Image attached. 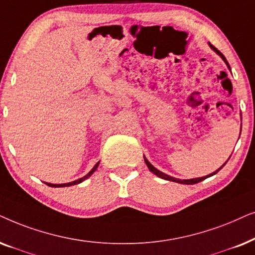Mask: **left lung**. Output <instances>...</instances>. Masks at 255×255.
<instances>
[{"label": "left lung", "mask_w": 255, "mask_h": 255, "mask_svg": "<svg viewBox=\"0 0 255 255\" xmlns=\"http://www.w3.org/2000/svg\"><path fill=\"white\" fill-rule=\"evenodd\" d=\"M209 45H210V47H211V49H212L213 51H215V52H216L217 54H218V56H220V58H222V59L224 60V62H225V64H226V65H227V67H229V70L231 71V67H230V65H229V63H227L226 58H225V57H224V54H223L222 52H220V51L217 50L215 46L211 45V44H210V43H209ZM240 133H242V128H240ZM239 137H240V135H239ZM230 157H231V156H230ZM230 157L227 158V161H229ZM143 158H144V162H145V164H147V167H148L149 170H150V171L152 172V174H155L156 176H157V177H159V178H163V179H167V181H170V182H176V183H179V184H188V185H189V184H196V183H199V182L204 181L205 178H209V177H211V176L216 175L217 172H218V171L220 170V169H222V168L224 167V165L226 164V162H227V161H226L225 163H224V164L222 165V167H220V168L218 169V170L213 171L212 174H210V175H206V176H204V177H197V178H191V179H178V178L171 177V176H169V175H167V174H164V172L159 171L158 169H156V168L154 167V165H152L151 163L149 162L147 158H145V156H144V155H143Z\"/></svg>", "instance_id": "8db88e82"}]
</instances>
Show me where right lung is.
<instances>
[{
  "instance_id": "obj_1",
  "label": "right lung",
  "mask_w": 255,
  "mask_h": 255,
  "mask_svg": "<svg viewBox=\"0 0 255 255\" xmlns=\"http://www.w3.org/2000/svg\"><path fill=\"white\" fill-rule=\"evenodd\" d=\"M99 163H100V162H98L97 164L94 165V167L92 168V170H91L90 172H88L87 175H85L84 177H81V178H78V179H76V181H73V182L64 183V184H52V183H46V182H45V184H47V185H49V186H52V188H65V186H71V185H74V184H79V183L84 182L85 179H87L88 177H91V175H93V172L97 170L98 167H99Z\"/></svg>"
}]
</instances>
